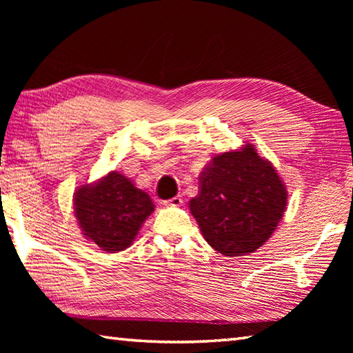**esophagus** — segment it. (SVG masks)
<instances>
[{"instance_id": "1", "label": "esophagus", "mask_w": 353, "mask_h": 353, "mask_svg": "<svg viewBox=\"0 0 353 353\" xmlns=\"http://www.w3.org/2000/svg\"><path fill=\"white\" fill-rule=\"evenodd\" d=\"M182 203H183V200H182L181 196H176V197H172L170 200H165L163 201V205L165 206H170V208H177V206H181Z\"/></svg>"}]
</instances>
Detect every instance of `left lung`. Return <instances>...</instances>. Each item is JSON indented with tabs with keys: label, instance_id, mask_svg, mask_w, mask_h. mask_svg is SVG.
I'll return each instance as SVG.
<instances>
[{
	"label": "left lung",
	"instance_id": "left-lung-1",
	"mask_svg": "<svg viewBox=\"0 0 353 353\" xmlns=\"http://www.w3.org/2000/svg\"><path fill=\"white\" fill-rule=\"evenodd\" d=\"M287 199L272 162L245 144L206 165L190 209L212 249L224 256H241L258 250L272 236Z\"/></svg>",
	"mask_w": 353,
	"mask_h": 353
}]
</instances>
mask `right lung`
<instances>
[{
	"label": "right lung",
	"mask_w": 353,
	"mask_h": 353,
	"mask_svg": "<svg viewBox=\"0 0 353 353\" xmlns=\"http://www.w3.org/2000/svg\"><path fill=\"white\" fill-rule=\"evenodd\" d=\"M153 211L148 194L117 171L94 185L81 186L74 196V214L83 235L108 253L130 247Z\"/></svg>",
	"instance_id": "obj_1"
}]
</instances>
